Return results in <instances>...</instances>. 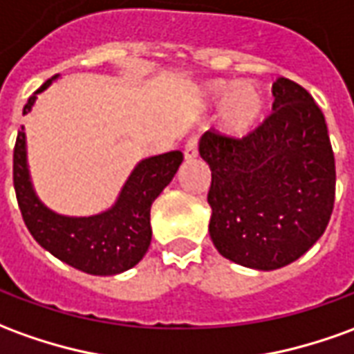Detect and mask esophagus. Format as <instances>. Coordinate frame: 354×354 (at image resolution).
<instances>
[{"instance_id":"1","label":"esophagus","mask_w":354,"mask_h":354,"mask_svg":"<svg viewBox=\"0 0 354 354\" xmlns=\"http://www.w3.org/2000/svg\"><path fill=\"white\" fill-rule=\"evenodd\" d=\"M199 155V143H197V138H189L187 142H185L184 147V157L187 160L195 159Z\"/></svg>"}]
</instances>
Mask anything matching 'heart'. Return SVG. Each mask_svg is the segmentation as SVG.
<instances>
[{
	"mask_svg": "<svg viewBox=\"0 0 354 354\" xmlns=\"http://www.w3.org/2000/svg\"><path fill=\"white\" fill-rule=\"evenodd\" d=\"M205 97L220 103V126L232 136H247L261 124L266 113V97L254 84H230L224 80L205 86Z\"/></svg>",
	"mask_w": 354,
	"mask_h": 354,
	"instance_id": "b5f03b06",
	"label": "heart"
}]
</instances>
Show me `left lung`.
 I'll return each instance as SVG.
<instances>
[{"instance_id": "left-lung-1", "label": "left lung", "mask_w": 354, "mask_h": 354, "mask_svg": "<svg viewBox=\"0 0 354 354\" xmlns=\"http://www.w3.org/2000/svg\"><path fill=\"white\" fill-rule=\"evenodd\" d=\"M274 113L245 138L209 130V234L222 257L276 270L315 245L335 201V159L322 111L289 78L272 86Z\"/></svg>"}]
</instances>
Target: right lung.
<instances>
[{
	"instance_id": "1",
	"label": "right lung",
	"mask_w": 354,
	"mask_h": 354,
	"mask_svg": "<svg viewBox=\"0 0 354 354\" xmlns=\"http://www.w3.org/2000/svg\"><path fill=\"white\" fill-rule=\"evenodd\" d=\"M53 78L36 90L22 109V115L30 113L36 95ZM182 160V151L143 159L132 170L117 203L109 211L93 216H63L49 211L32 189L26 165V136L21 128L13 151L15 194L26 228L44 249L86 274L115 276L136 266L147 253L151 243V203L170 184Z\"/></svg>"
}]
</instances>
